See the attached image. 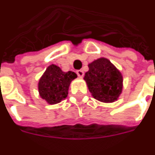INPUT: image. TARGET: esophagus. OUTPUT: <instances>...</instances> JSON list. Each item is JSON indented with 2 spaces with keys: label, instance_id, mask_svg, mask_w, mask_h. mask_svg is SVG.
Returning a JSON list of instances; mask_svg holds the SVG:
<instances>
[{
  "label": "esophagus",
  "instance_id": "esophagus-1",
  "mask_svg": "<svg viewBox=\"0 0 155 155\" xmlns=\"http://www.w3.org/2000/svg\"><path fill=\"white\" fill-rule=\"evenodd\" d=\"M76 74H77V75L79 76V77H81L82 78L83 76H84V71L83 70H79L76 71Z\"/></svg>",
  "mask_w": 155,
  "mask_h": 155
}]
</instances>
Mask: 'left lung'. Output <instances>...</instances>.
Listing matches in <instances>:
<instances>
[{
	"label": "left lung",
	"mask_w": 155,
	"mask_h": 155,
	"mask_svg": "<svg viewBox=\"0 0 155 155\" xmlns=\"http://www.w3.org/2000/svg\"><path fill=\"white\" fill-rule=\"evenodd\" d=\"M88 67L84 79L94 98L102 102L117 100L123 89V76L117 68L105 58L96 59Z\"/></svg>",
	"instance_id": "obj_1"
}]
</instances>
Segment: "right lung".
<instances>
[{
    "label": "right lung",
    "mask_w": 155,
    "mask_h": 155,
    "mask_svg": "<svg viewBox=\"0 0 155 155\" xmlns=\"http://www.w3.org/2000/svg\"><path fill=\"white\" fill-rule=\"evenodd\" d=\"M76 77L74 72H63L59 67L49 65L38 83L40 96L48 103H59L66 98L70 82Z\"/></svg>",
    "instance_id": "right-lung-1"
}]
</instances>
